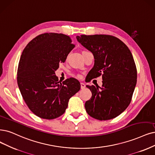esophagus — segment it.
Returning <instances> with one entry per match:
<instances>
[{
	"label": "esophagus",
	"mask_w": 155,
	"mask_h": 155,
	"mask_svg": "<svg viewBox=\"0 0 155 155\" xmlns=\"http://www.w3.org/2000/svg\"><path fill=\"white\" fill-rule=\"evenodd\" d=\"M81 89H84L85 87V84H84V83H81Z\"/></svg>",
	"instance_id": "esophagus-1"
}]
</instances>
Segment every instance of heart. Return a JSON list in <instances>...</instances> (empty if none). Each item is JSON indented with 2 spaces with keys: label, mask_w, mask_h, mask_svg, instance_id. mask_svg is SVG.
<instances>
[{
  "label": "heart",
  "mask_w": 155,
  "mask_h": 155,
  "mask_svg": "<svg viewBox=\"0 0 155 155\" xmlns=\"http://www.w3.org/2000/svg\"><path fill=\"white\" fill-rule=\"evenodd\" d=\"M78 77H80V76H78Z\"/></svg>",
  "instance_id": "b5f03b06"
}]
</instances>
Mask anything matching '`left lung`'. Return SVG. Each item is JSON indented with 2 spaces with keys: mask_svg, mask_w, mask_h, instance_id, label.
Listing matches in <instances>:
<instances>
[{
  "mask_svg": "<svg viewBox=\"0 0 155 155\" xmlns=\"http://www.w3.org/2000/svg\"><path fill=\"white\" fill-rule=\"evenodd\" d=\"M77 41L93 54L94 64L87 81L102 75V87L86 85L92 96L85 104L90 116L100 120L115 118L130 104L137 84V69L130 50L110 35H81Z\"/></svg>",
  "mask_w": 155,
  "mask_h": 155,
  "instance_id": "1",
  "label": "left lung"
}]
</instances>
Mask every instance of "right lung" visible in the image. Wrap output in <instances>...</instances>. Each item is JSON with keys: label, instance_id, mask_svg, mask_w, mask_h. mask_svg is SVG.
I'll return each mask as SVG.
<instances>
[{"label": "right lung", "instance_id": "right-lung-1", "mask_svg": "<svg viewBox=\"0 0 155 155\" xmlns=\"http://www.w3.org/2000/svg\"><path fill=\"white\" fill-rule=\"evenodd\" d=\"M74 47L68 36L45 33L36 36L23 50L17 71V83L29 109L42 119L62 115L69 100L81 89L77 79L59 83L55 71Z\"/></svg>", "mask_w": 155, "mask_h": 155}]
</instances>
